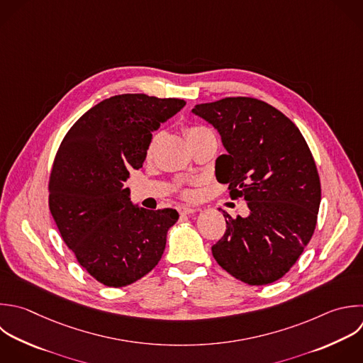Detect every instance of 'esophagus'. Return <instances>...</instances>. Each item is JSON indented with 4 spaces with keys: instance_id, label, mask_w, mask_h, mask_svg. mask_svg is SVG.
I'll return each mask as SVG.
<instances>
[{
    "instance_id": "1",
    "label": "esophagus",
    "mask_w": 363,
    "mask_h": 363,
    "mask_svg": "<svg viewBox=\"0 0 363 363\" xmlns=\"http://www.w3.org/2000/svg\"><path fill=\"white\" fill-rule=\"evenodd\" d=\"M177 211H179L182 216H184V214H191V213L197 211V208H194V207H190V206H184V204H180V206L177 207Z\"/></svg>"
}]
</instances>
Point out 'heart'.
<instances>
[{
	"label": "heart",
	"instance_id": "obj_1",
	"mask_svg": "<svg viewBox=\"0 0 363 363\" xmlns=\"http://www.w3.org/2000/svg\"><path fill=\"white\" fill-rule=\"evenodd\" d=\"M201 130H206V128L197 126V125L187 126V128H186V135H187V138H189V136H191V135H194V133H197V132H201ZM155 140H156V138H153V139L150 140L149 146H147V153H149V155H150L152 150H153ZM180 191H182V194H183L184 197H193V191H191L189 187H186V186H182V187H180Z\"/></svg>",
	"mask_w": 363,
	"mask_h": 363
}]
</instances>
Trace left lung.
<instances>
[{
	"instance_id": "left-lung-1",
	"label": "left lung",
	"mask_w": 363,
	"mask_h": 363,
	"mask_svg": "<svg viewBox=\"0 0 363 363\" xmlns=\"http://www.w3.org/2000/svg\"><path fill=\"white\" fill-rule=\"evenodd\" d=\"M193 113L220 133L227 150L216 177L230 197H242L250 214L225 217V233L213 247L218 265L248 285L282 278L313 235L320 182L313 156L291 119L255 98L201 104Z\"/></svg>"
}]
</instances>
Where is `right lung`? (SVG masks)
Returning <instances> with one entry per match:
<instances>
[{
    "label": "right lung",
    "instance_id": "obj_1",
    "mask_svg": "<svg viewBox=\"0 0 363 363\" xmlns=\"http://www.w3.org/2000/svg\"><path fill=\"white\" fill-rule=\"evenodd\" d=\"M183 99L125 94L105 99L68 130L50 176V210L78 262L106 286H126L160 261L174 208L135 207L123 186L140 169L152 133Z\"/></svg>",
    "mask_w": 363,
    "mask_h": 363
}]
</instances>
